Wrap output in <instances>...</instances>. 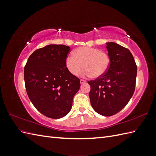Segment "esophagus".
Segmentation results:
<instances>
[{"label":"esophagus","instance_id":"34e87169","mask_svg":"<svg viewBox=\"0 0 156 156\" xmlns=\"http://www.w3.org/2000/svg\"><path fill=\"white\" fill-rule=\"evenodd\" d=\"M80 82H81V84H84V83H87V81H85V80H84V79H81V80H80Z\"/></svg>","mask_w":156,"mask_h":156}]
</instances>
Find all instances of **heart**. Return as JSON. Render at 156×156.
<instances>
[{
  "label": "heart",
  "mask_w": 156,
  "mask_h": 156,
  "mask_svg": "<svg viewBox=\"0 0 156 156\" xmlns=\"http://www.w3.org/2000/svg\"><path fill=\"white\" fill-rule=\"evenodd\" d=\"M109 55L101 49L90 47H81L75 49L73 55L66 58V66L73 75H78L83 68L82 75L99 78L104 75L109 68Z\"/></svg>",
  "instance_id": "b5f03b06"
}]
</instances>
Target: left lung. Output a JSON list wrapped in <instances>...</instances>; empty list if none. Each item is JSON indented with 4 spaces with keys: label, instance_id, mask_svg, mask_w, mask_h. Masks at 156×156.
<instances>
[{
    "label": "left lung",
    "instance_id": "8db88e82",
    "mask_svg": "<svg viewBox=\"0 0 156 156\" xmlns=\"http://www.w3.org/2000/svg\"><path fill=\"white\" fill-rule=\"evenodd\" d=\"M111 64L106 73L88 81L91 105L98 114L112 116L120 111L134 93L137 67L129 49L114 42L107 43Z\"/></svg>",
    "mask_w": 156,
    "mask_h": 156
}]
</instances>
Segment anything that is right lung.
Listing matches in <instances>:
<instances>
[{"mask_svg":"<svg viewBox=\"0 0 156 156\" xmlns=\"http://www.w3.org/2000/svg\"><path fill=\"white\" fill-rule=\"evenodd\" d=\"M69 52V46L48 45L36 50L24 68L28 96L37 111L51 119L68 114L81 87L80 79L66 66Z\"/></svg>","mask_w":156,"mask_h":156,"instance_id":"1","label":"right lung"}]
</instances>
